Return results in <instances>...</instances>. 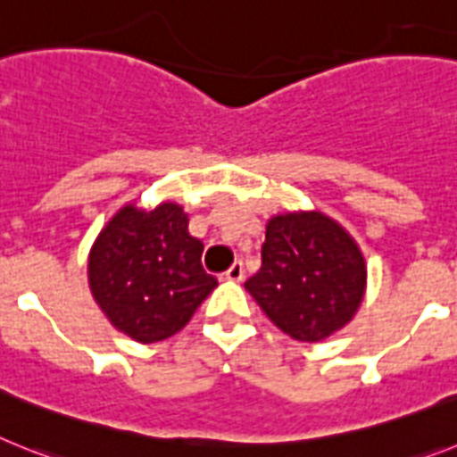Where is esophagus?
Returning a JSON list of instances; mask_svg holds the SVG:
<instances>
[{
    "mask_svg": "<svg viewBox=\"0 0 457 457\" xmlns=\"http://www.w3.org/2000/svg\"><path fill=\"white\" fill-rule=\"evenodd\" d=\"M244 276H245L244 262H234L232 267H229L228 271H225V278H228V280H234V283H239V280H244Z\"/></svg>",
    "mask_w": 457,
    "mask_h": 457,
    "instance_id": "obj_1",
    "label": "esophagus"
}]
</instances>
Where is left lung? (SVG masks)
I'll return each instance as SVG.
<instances>
[{
  "label": "left lung",
  "instance_id": "obj_1",
  "mask_svg": "<svg viewBox=\"0 0 457 457\" xmlns=\"http://www.w3.org/2000/svg\"><path fill=\"white\" fill-rule=\"evenodd\" d=\"M245 289L280 331L317 343L354 317L366 289V262L331 218L285 213L269 220L262 269Z\"/></svg>",
  "mask_w": 457,
  "mask_h": 457
}]
</instances>
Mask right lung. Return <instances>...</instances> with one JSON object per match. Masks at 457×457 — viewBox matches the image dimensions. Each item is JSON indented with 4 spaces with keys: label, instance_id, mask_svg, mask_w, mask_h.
I'll use <instances>...</instances> for the list:
<instances>
[{
    "label": "right lung",
    "instance_id": "obj_1",
    "mask_svg": "<svg viewBox=\"0 0 457 457\" xmlns=\"http://www.w3.org/2000/svg\"><path fill=\"white\" fill-rule=\"evenodd\" d=\"M202 251L181 206H124L91 248L89 287L119 331L158 343L184 328L218 285L202 267Z\"/></svg>",
    "mask_w": 457,
    "mask_h": 457
}]
</instances>
